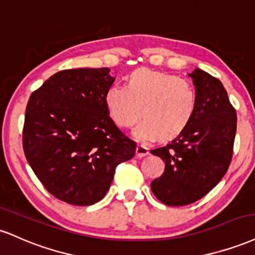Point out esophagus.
<instances>
[{"label":"esophagus","instance_id":"1","mask_svg":"<svg viewBox=\"0 0 255 255\" xmlns=\"http://www.w3.org/2000/svg\"><path fill=\"white\" fill-rule=\"evenodd\" d=\"M149 154V148L146 145L138 144L136 148V155L137 157H144Z\"/></svg>","mask_w":255,"mask_h":255}]
</instances>
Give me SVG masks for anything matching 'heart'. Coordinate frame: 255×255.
<instances>
[{
    "instance_id": "1",
    "label": "heart",
    "mask_w": 255,
    "mask_h": 255,
    "mask_svg": "<svg viewBox=\"0 0 255 255\" xmlns=\"http://www.w3.org/2000/svg\"><path fill=\"white\" fill-rule=\"evenodd\" d=\"M111 118L121 128H131L138 140L150 142L160 136L170 139L180 134L196 116L198 93L192 83L150 69H137L128 85H113L105 94Z\"/></svg>"
}]
</instances>
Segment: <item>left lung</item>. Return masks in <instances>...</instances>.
<instances>
[{
    "label": "left lung",
    "instance_id": "obj_1",
    "mask_svg": "<svg viewBox=\"0 0 255 255\" xmlns=\"http://www.w3.org/2000/svg\"><path fill=\"white\" fill-rule=\"evenodd\" d=\"M188 76L198 93L196 116L172 142L150 151L164 162L151 191L169 206L197 202L216 186L228 170L236 133V111L222 82L199 68Z\"/></svg>",
    "mask_w": 255,
    "mask_h": 255
}]
</instances>
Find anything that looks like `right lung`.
<instances>
[{
    "label": "right lung",
    "mask_w": 255,
    "mask_h": 255,
    "mask_svg": "<svg viewBox=\"0 0 255 255\" xmlns=\"http://www.w3.org/2000/svg\"><path fill=\"white\" fill-rule=\"evenodd\" d=\"M113 82L109 68L62 70L27 104V161L44 187L68 204L93 205L103 199L117 166L136 152V143L116 127L105 104Z\"/></svg>",
    "instance_id": "1"
}]
</instances>
